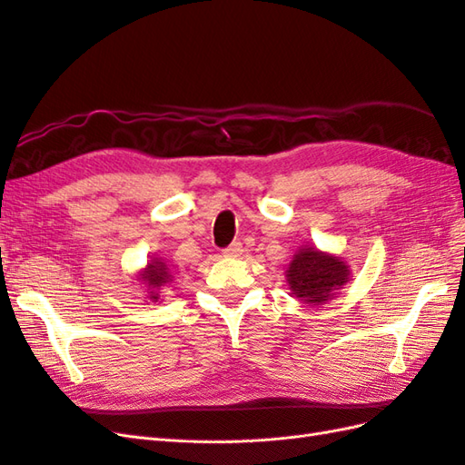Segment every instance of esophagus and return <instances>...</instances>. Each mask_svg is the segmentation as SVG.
Instances as JSON below:
<instances>
[{
    "label": "esophagus",
    "instance_id": "obj_1",
    "mask_svg": "<svg viewBox=\"0 0 465 465\" xmlns=\"http://www.w3.org/2000/svg\"><path fill=\"white\" fill-rule=\"evenodd\" d=\"M242 252H244V250H242V244H241V242H232L231 246H227V248L223 250V254H224V256H241Z\"/></svg>",
    "mask_w": 465,
    "mask_h": 465
}]
</instances>
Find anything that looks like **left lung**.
I'll return each instance as SVG.
<instances>
[{
    "mask_svg": "<svg viewBox=\"0 0 465 465\" xmlns=\"http://www.w3.org/2000/svg\"><path fill=\"white\" fill-rule=\"evenodd\" d=\"M349 281L347 265L335 256L322 254L314 248L297 252L287 270V283L297 299L306 304L330 301L337 289Z\"/></svg>",
    "mask_w": 465,
    "mask_h": 465,
    "instance_id": "obj_1",
    "label": "left lung"
}]
</instances>
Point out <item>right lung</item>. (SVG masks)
Returning <instances> with one entry per match:
<instances>
[{"label": "right lung", "instance_id": "1", "mask_svg": "<svg viewBox=\"0 0 465 465\" xmlns=\"http://www.w3.org/2000/svg\"><path fill=\"white\" fill-rule=\"evenodd\" d=\"M142 279L147 281L149 289H153V291H151V301L157 302V301H159V292H154V291L161 289V287L166 283V281L171 279V275H168V267H166L163 262L154 260V262H151V263L147 265V272L143 273Z\"/></svg>", "mask_w": 465, "mask_h": 465}]
</instances>
